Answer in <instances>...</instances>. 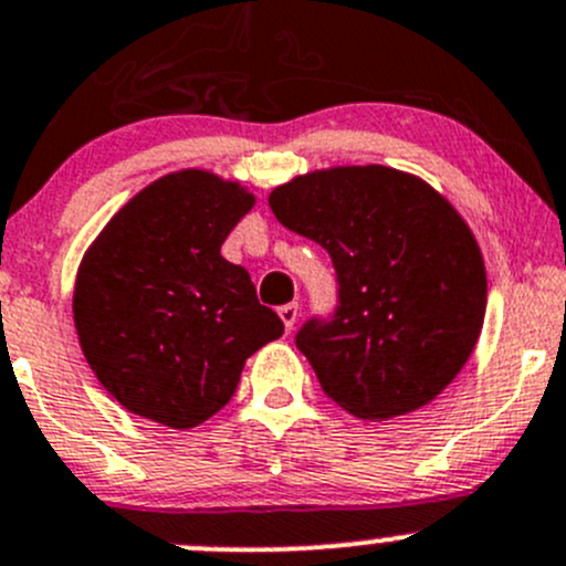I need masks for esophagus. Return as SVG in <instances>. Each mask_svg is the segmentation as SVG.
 Instances as JSON below:
<instances>
[{
    "instance_id": "1",
    "label": "esophagus",
    "mask_w": 566,
    "mask_h": 566,
    "mask_svg": "<svg viewBox=\"0 0 566 566\" xmlns=\"http://www.w3.org/2000/svg\"><path fill=\"white\" fill-rule=\"evenodd\" d=\"M279 317H282L284 328L293 331L295 319H298V304H284V306H279Z\"/></svg>"
}]
</instances>
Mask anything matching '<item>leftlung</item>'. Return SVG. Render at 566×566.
<instances>
[{
  "label": "left lung",
  "instance_id": "left-lung-1",
  "mask_svg": "<svg viewBox=\"0 0 566 566\" xmlns=\"http://www.w3.org/2000/svg\"><path fill=\"white\" fill-rule=\"evenodd\" d=\"M268 205L334 262V315L295 334L328 399L384 421L458 378L482 331L488 276L476 238L436 188L378 164L334 167L273 188Z\"/></svg>",
  "mask_w": 566,
  "mask_h": 566
}]
</instances>
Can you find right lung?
I'll use <instances>...</instances> for the list:
<instances>
[{"label":"right lung","mask_w":566,"mask_h":566,"mask_svg":"<svg viewBox=\"0 0 566 566\" xmlns=\"http://www.w3.org/2000/svg\"><path fill=\"white\" fill-rule=\"evenodd\" d=\"M254 197L182 169L114 213L78 265L73 323L95 378L130 413L188 430L219 413L251 353L284 334L221 243Z\"/></svg>","instance_id":"add662e5"}]
</instances>
